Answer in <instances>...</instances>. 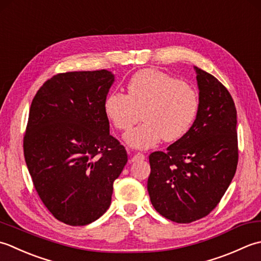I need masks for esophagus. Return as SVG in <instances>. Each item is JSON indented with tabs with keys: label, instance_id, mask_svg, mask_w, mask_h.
Returning <instances> with one entry per match:
<instances>
[{
	"label": "esophagus",
	"instance_id": "obj_1",
	"mask_svg": "<svg viewBox=\"0 0 261 261\" xmlns=\"http://www.w3.org/2000/svg\"><path fill=\"white\" fill-rule=\"evenodd\" d=\"M144 159H145V155H144V154H142V153H136V154H134V155L132 156V161H133V162H135V161L144 160Z\"/></svg>",
	"mask_w": 261,
	"mask_h": 261
}]
</instances>
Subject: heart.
I'll list each match as a JSON object with an SVG mask.
<instances>
[{"label":"heart","instance_id":"obj_1","mask_svg":"<svg viewBox=\"0 0 261 261\" xmlns=\"http://www.w3.org/2000/svg\"><path fill=\"white\" fill-rule=\"evenodd\" d=\"M103 109L120 130L135 125L142 113L145 121L127 133L125 140L134 147L148 148L162 140L174 142L186 135L197 118L199 97L187 82L155 68H145L130 77L127 94L110 92Z\"/></svg>","mask_w":261,"mask_h":261}]
</instances>
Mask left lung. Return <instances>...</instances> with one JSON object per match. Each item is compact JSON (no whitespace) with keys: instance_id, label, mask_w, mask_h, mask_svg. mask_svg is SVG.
I'll list each match as a JSON object with an SVG mask.
<instances>
[{"instance_id":"1","label":"left lung","mask_w":261,"mask_h":261,"mask_svg":"<svg viewBox=\"0 0 261 261\" xmlns=\"http://www.w3.org/2000/svg\"><path fill=\"white\" fill-rule=\"evenodd\" d=\"M199 111L195 123L166 152L150 154L147 191L158 213L177 223L207 216L220 203L238 166L237 109L230 92L195 66Z\"/></svg>"}]
</instances>
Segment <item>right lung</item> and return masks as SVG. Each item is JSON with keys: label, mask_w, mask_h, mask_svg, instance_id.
I'll return each mask as SVG.
<instances>
[{"label": "right lung", "mask_w": 261, "mask_h": 261, "mask_svg": "<svg viewBox=\"0 0 261 261\" xmlns=\"http://www.w3.org/2000/svg\"><path fill=\"white\" fill-rule=\"evenodd\" d=\"M114 80L107 70L58 73L31 102L24 160L41 201L67 225H87L105 214L127 163L103 109Z\"/></svg>", "instance_id": "add662e5"}]
</instances>
